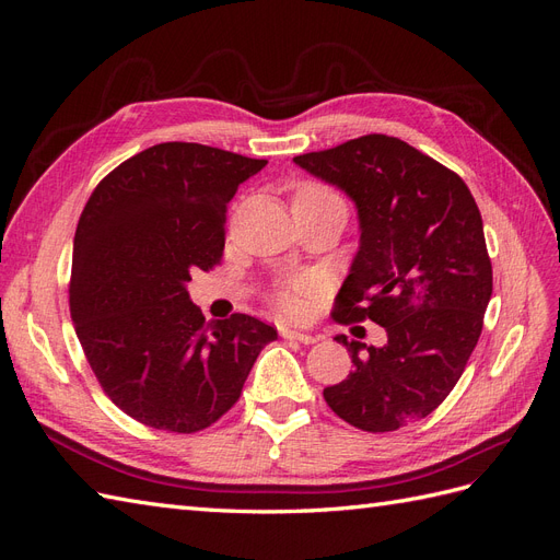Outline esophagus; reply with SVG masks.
<instances>
[{"label":"esophagus","mask_w":560,"mask_h":560,"mask_svg":"<svg viewBox=\"0 0 560 560\" xmlns=\"http://www.w3.org/2000/svg\"><path fill=\"white\" fill-rule=\"evenodd\" d=\"M280 336L287 338V341H299V343H303V346H313V343L317 341V338H315L313 334L299 331V329H290V327H282V329H280Z\"/></svg>","instance_id":"1"}]
</instances>
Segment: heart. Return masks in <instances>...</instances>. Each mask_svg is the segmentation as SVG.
Instances as JSON below:
<instances>
[{
	"label": "heart",
	"mask_w": 560,
	"mask_h": 560,
	"mask_svg": "<svg viewBox=\"0 0 560 560\" xmlns=\"http://www.w3.org/2000/svg\"><path fill=\"white\" fill-rule=\"evenodd\" d=\"M299 194H303V196H336V194H331L329 189H325V186H319V184H303L301 189L296 191V196ZM313 290H315V284L308 278H294L290 282L280 284L278 292H276V306H278V311L284 313V315H290V317L299 315L301 308H303V296H308Z\"/></svg>",
	"instance_id": "obj_1"
}]
</instances>
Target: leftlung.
<instances>
[{
  "label": "left lung",
  "instance_id": "1",
  "mask_svg": "<svg viewBox=\"0 0 560 560\" xmlns=\"http://www.w3.org/2000/svg\"><path fill=\"white\" fill-rule=\"evenodd\" d=\"M294 163L343 189L360 214V252L331 317L387 334L381 348L336 336L354 371L322 395L352 428L399 430L448 397L481 336L493 266L477 200L446 165L378 132Z\"/></svg>",
  "mask_w": 560,
  "mask_h": 560
}]
</instances>
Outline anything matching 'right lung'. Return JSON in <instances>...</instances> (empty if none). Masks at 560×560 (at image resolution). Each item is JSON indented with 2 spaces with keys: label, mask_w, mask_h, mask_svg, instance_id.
<instances>
[{
  "label": "right lung",
  "mask_w": 560,
  "mask_h": 560,
  "mask_svg": "<svg viewBox=\"0 0 560 560\" xmlns=\"http://www.w3.org/2000/svg\"><path fill=\"white\" fill-rule=\"evenodd\" d=\"M264 159L154 144L95 186L72 254L70 313L105 395L147 428L194 434L238 401L278 331L233 313L206 322L186 282L224 254L226 206Z\"/></svg>",
  "instance_id": "right-lung-1"
}]
</instances>
